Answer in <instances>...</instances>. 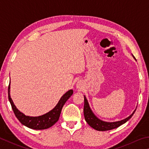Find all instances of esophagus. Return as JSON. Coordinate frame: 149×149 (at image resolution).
Wrapping results in <instances>:
<instances>
[{"label":"esophagus","instance_id":"esophagus-1","mask_svg":"<svg viewBox=\"0 0 149 149\" xmlns=\"http://www.w3.org/2000/svg\"><path fill=\"white\" fill-rule=\"evenodd\" d=\"M80 85H81L80 83H79V82H78V83H77V87H79V86H80Z\"/></svg>","mask_w":149,"mask_h":149}]
</instances>
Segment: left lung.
Returning <instances> with one entry per match:
<instances>
[{"label": "left lung", "instance_id": "1", "mask_svg": "<svg viewBox=\"0 0 149 149\" xmlns=\"http://www.w3.org/2000/svg\"><path fill=\"white\" fill-rule=\"evenodd\" d=\"M135 111H136V110L134 111L130 116H129L128 117H127L125 119L122 120L120 121L113 122V123H107V122L102 121L100 120L99 118H97L94 115V113L91 109L90 106H89L87 100H86L85 96H84L83 112L85 120L89 126H91L92 128H93L98 131H107L118 128V126H120L122 124L126 123L133 116Z\"/></svg>", "mask_w": 149, "mask_h": 149}]
</instances>
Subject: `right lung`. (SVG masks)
Listing matches in <instances>:
<instances>
[{
	"label": "right lung",
	"instance_id": "add662e5",
	"mask_svg": "<svg viewBox=\"0 0 149 149\" xmlns=\"http://www.w3.org/2000/svg\"><path fill=\"white\" fill-rule=\"evenodd\" d=\"M10 86L9 85L8 91V99L15 117L17 118V119L23 125L27 126L28 128L34 130L47 129L54 125L58 120L62 109H63L64 104L74 93L72 90L68 91L61 97V98L58 101L56 106L46 114L39 116V117H29V116L25 115L16 108L15 105L13 104L12 100L10 97Z\"/></svg>",
	"mask_w": 149,
	"mask_h": 149
}]
</instances>
